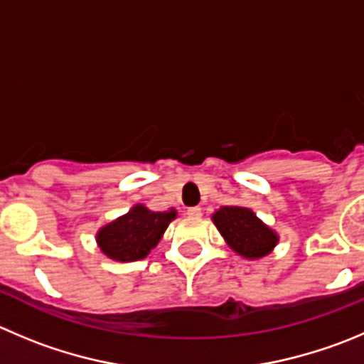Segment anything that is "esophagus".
<instances>
[{
    "label": "esophagus",
    "mask_w": 364,
    "mask_h": 364,
    "mask_svg": "<svg viewBox=\"0 0 364 364\" xmlns=\"http://www.w3.org/2000/svg\"><path fill=\"white\" fill-rule=\"evenodd\" d=\"M188 216L189 218H200V216H202V207H198V205H196V207H189V209H188Z\"/></svg>",
    "instance_id": "esophagus-1"
}]
</instances>
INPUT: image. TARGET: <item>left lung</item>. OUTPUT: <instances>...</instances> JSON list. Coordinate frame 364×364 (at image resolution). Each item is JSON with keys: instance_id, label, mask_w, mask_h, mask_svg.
<instances>
[{"instance_id": "8db88e82", "label": "left lung", "mask_w": 364, "mask_h": 364, "mask_svg": "<svg viewBox=\"0 0 364 364\" xmlns=\"http://www.w3.org/2000/svg\"><path fill=\"white\" fill-rule=\"evenodd\" d=\"M213 221L232 250L248 259L268 255L279 240L272 228L245 207H221Z\"/></svg>"}]
</instances>
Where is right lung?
Listing matches in <instances>:
<instances>
[{"mask_svg":"<svg viewBox=\"0 0 364 364\" xmlns=\"http://www.w3.org/2000/svg\"><path fill=\"white\" fill-rule=\"evenodd\" d=\"M176 216L169 213H151L146 207L136 205L124 216L117 218L98 232V245L105 255L114 261H139L144 259Z\"/></svg>","mask_w":364,"mask_h":364,"instance_id":"right-lung-1","label":"right lung"}]
</instances>
